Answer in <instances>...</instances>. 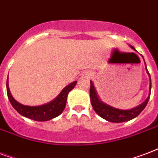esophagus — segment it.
Segmentation results:
<instances>
[{"label": "esophagus", "instance_id": "obj_1", "mask_svg": "<svg viewBox=\"0 0 158 158\" xmlns=\"http://www.w3.org/2000/svg\"><path fill=\"white\" fill-rule=\"evenodd\" d=\"M86 76L89 77V78H90V77L93 76V74L91 73V72H87V73H86Z\"/></svg>", "mask_w": 158, "mask_h": 158}]
</instances>
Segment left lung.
I'll return each mask as SVG.
<instances>
[{
	"label": "left lung",
	"instance_id": "1",
	"mask_svg": "<svg viewBox=\"0 0 158 158\" xmlns=\"http://www.w3.org/2000/svg\"><path fill=\"white\" fill-rule=\"evenodd\" d=\"M131 47L135 50V49L133 47ZM145 65H146V64H145ZM147 72H148L149 78H150V89H149L148 97L142 104L136 107V108H132V109H128V110L118 109V108H114L112 106H109L108 104H106V103H103L98 98V94H97L96 90L94 89V86L93 84V82L90 81V100H91V104H92L94 111L96 112V114L99 115L101 118H103V119H105L108 122L111 123L126 122V121H129L131 119L134 118L137 116H138L141 114V112L143 111L147 106V104H148V102L149 98H150V94H151V77H150L148 69H147Z\"/></svg>",
	"mask_w": 158,
	"mask_h": 158
}]
</instances>
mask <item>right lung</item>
Instances as JSON below:
<instances>
[{"label": "right lung", "instance_id": "add662e5", "mask_svg": "<svg viewBox=\"0 0 158 158\" xmlns=\"http://www.w3.org/2000/svg\"><path fill=\"white\" fill-rule=\"evenodd\" d=\"M77 84V81H74L69 84L64 89L60 94L53 101L50 103L40 106H26L21 103H18L15 98L12 97L11 94L10 92L9 85H8V79L6 81V91L7 96L10 102L13 106V108L22 116L28 118L35 121L44 122L54 118L55 117L59 116L62 114L66 105L67 97L69 91L73 89Z\"/></svg>", "mask_w": 158, "mask_h": 158}]
</instances>
